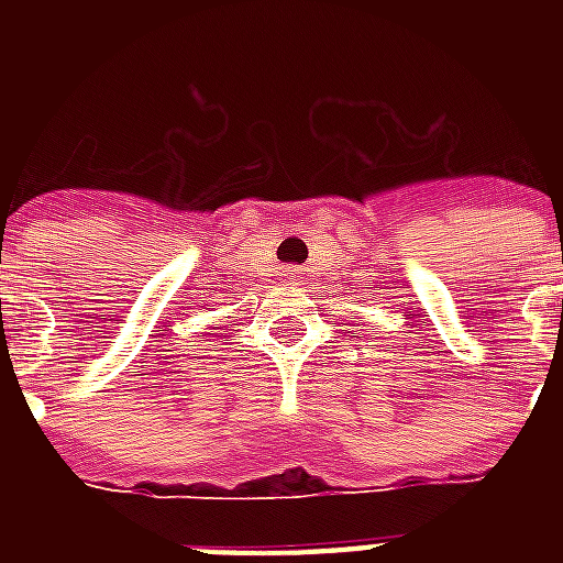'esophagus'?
Returning a JSON list of instances; mask_svg holds the SVG:
<instances>
[{
	"label": "esophagus",
	"mask_w": 563,
	"mask_h": 563,
	"mask_svg": "<svg viewBox=\"0 0 563 563\" xmlns=\"http://www.w3.org/2000/svg\"><path fill=\"white\" fill-rule=\"evenodd\" d=\"M289 280H295V277H291V272H289Z\"/></svg>",
	"instance_id": "obj_1"
}]
</instances>
